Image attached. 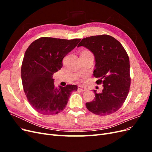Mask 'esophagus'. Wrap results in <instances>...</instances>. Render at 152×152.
<instances>
[{
  "label": "esophagus",
  "mask_w": 152,
  "mask_h": 152,
  "mask_svg": "<svg viewBox=\"0 0 152 152\" xmlns=\"http://www.w3.org/2000/svg\"><path fill=\"white\" fill-rule=\"evenodd\" d=\"M78 89H79V90L82 91H86L87 90V89L86 88V87H84L82 86H79V87H78Z\"/></svg>",
  "instance_id": "1"
}]
</instances>
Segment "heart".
I'll list each match as a JSON object with an SVG mask.
<instances>
[{"mask_svg":"<svg viewBox=\"0 0 152 152\" xmlns=\"http://www.w3.org/2000/svg\"><path fill=\"white\" fill-rule=\"evenodd\" d=\"M82 53H90V52L88 51V50H84V51H83Z\"/></svg>","mask_w":152,"mask_h":152,"instance_id":"b5f03b06","label":"heart"}]
</instances>
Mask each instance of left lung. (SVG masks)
I'll use <instances>...</instances> for the list:
<instances>
[{"label": "left lung", "mask_w": 152, "mask_h": 152, "mask_svg": "<svg viewBox=\"0 0 152 152\" xmlns=\"http://www.w3.org/2000/svg\"><path fill=\"white\" fill-rule=\"evenodd\" d=\"M84 46L93 53L96 65L93 75L97 84H103L101 93L94 90L93 102L86 103L90 112L100 116L117 112L125 102L131 85L129 59L118 41L108 35L82 39L77 47Z\"/></svg>", "instance_id": "left-lung-1"}]
</instances>
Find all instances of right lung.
<instances>
[{
  "instance_id": "obj_1",
  "label": "right lung",
  "mask_w": 152,
  "mask_h": 152,
  "mask_svg": "<svg viewBox=\"0 0 152 152\" xmlns=\"http://www.w3.org/2000/svg\"><path fill=\"white\" fill-rule=\"evenodd\" d=\"M81 39L41 37L26 49L21 65V80L29 103L39 113L53 115L66 107L76 85L54 87L53 75L63 66V59Z\"/></svg>"
}]
</instances>
